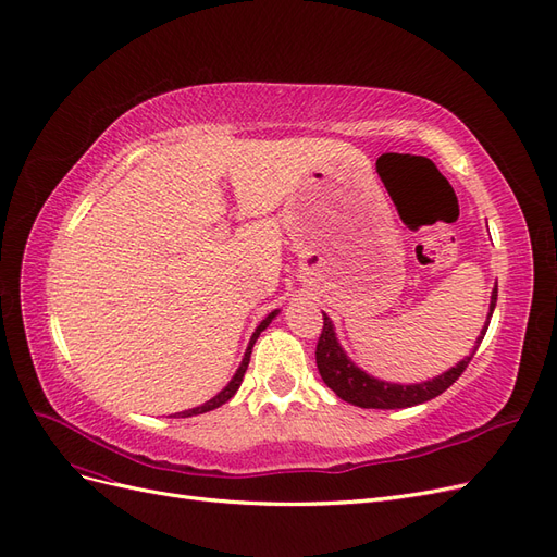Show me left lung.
<instances>
[{
    "instance_id": "obj_1",
    "label": "left lung",
    "mask_w": 557,
    "mask_h": 557,
    "mask_svg": "<svg viewBox=\"0 0 557 557\" xmlns=\"http://www.w3.org/2000/svg\"><path fill=\"white\" fill-rule=\"evenodd\" d=\"M497 305V288L493 290L491 297V313H487V323L481 330V336L476 339L474 352L479 344L483 342V336L487 332V325H491V318ZM474 352L467 356L462 362L448 369L446 374L440 379H432L425 383H413V385H399V383H385L374 376L364 374L360 367L352 364L344 348L339 346L334 336L332 320L323 313V332L318 336V346H315V364L318 372L327 383V387L336 393V397H342L348 404H356L360 409H404V407H416V404H423L436 395H442L446 387H450L455 381L462 376L467 364L474 358Z\"/></svg>"
}]
</instances>
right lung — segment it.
I'll use <instances>...</instances> for the list:
<instances>
[{"label":"right lung","mask_w":557,"mask_h":557,"mask_svg":"<svg viewBox=\"0 0 557 557\" xmlns=\"http://www.w3.org/2000/svg\"><path fill=\"white\" fill-rule=\"evenodd\" d=\"M278 311H272L269 313L262 323L258 325V330L252 332V336H250V344H248V348H246V352H244V360H242V364H239V369H237V374H234V379L223 387L221 393H218L213 399H209V401H205L201 404V407H195V409H188V411H183V413H178L181 418H188V416H197V413H207V411H213V409H218L221 407V404H225L227 399H232V395L239 391V385H242V381H244V374H246V369H248V362H250V352H252V344H256V339L260 336V332L272 323L274 320V315H276Z\"/></svg>","instance_id":"add662e5"}]
</instances>
